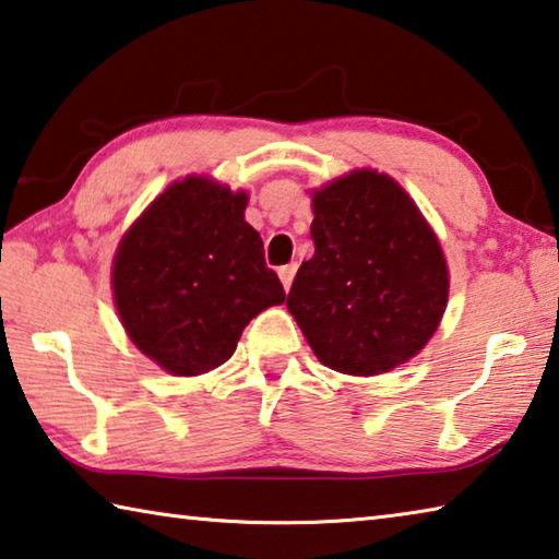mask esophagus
Instances as JSON below:
<instances>
[{
  "instance_id": "34e87169",
  "label": "esophagus",
  "mask_w": 559,
  "mask_h": 559,
  "mask_svg": "<svg viewBox=\"0 0 559 559\" xmlns=\"http://www.w3.org/2000/svg\"><path fill=\"white\" fill-rule=\"evenodd\" d=\"M296 263H288V266H281L278 269V276H281V283H283V288H290V283H293V276H296Z\"/></svg>"
}]
</instances>
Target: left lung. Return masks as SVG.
Returning a JSON list of instances; mask_svg holds the SVG:
<instances>
[{"label":"left lung","instance_id":"1","mask_svg":"<svg viewBox=\"0 0 559 559\" xmlns=\"http://www.w3.org/2000/svg\"><path fill=\"white\" fill-rule=\"evenodd\" d=\"M313 259L286 306L330 370L370 377L437 333L449 269L437 234L390 175L355 169L313 192Z\"/></svg>","mask_w":559,"mask_h":559}]
</instances>
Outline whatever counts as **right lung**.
Returning a JSON list of instances; mask_svg holds the SVG:
<instances>
[{
    "label": "right lung",
    "mask_w": 559,
    "mask_h": 559,
    "mask_svg": "<svg viewBox=\"0 0 559 559\" xmlns=\"http://www.w3.org/2000/svg\"><path fill=\"white\" fill-rule=\"evenodd\" d=\"M249 197L206 177L173 182L130 226L112 259L120 323L169 374L194 377L234 355L243 328L286 300L266 266Z\"/></svg>",
    "instance_id": "obj_1"
}]
</instances>
